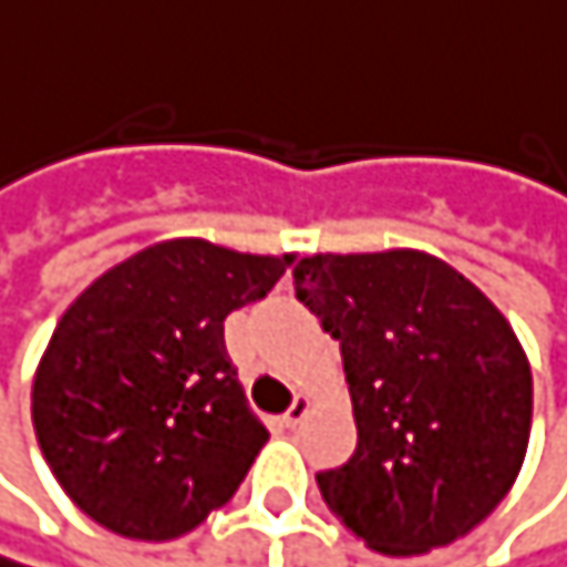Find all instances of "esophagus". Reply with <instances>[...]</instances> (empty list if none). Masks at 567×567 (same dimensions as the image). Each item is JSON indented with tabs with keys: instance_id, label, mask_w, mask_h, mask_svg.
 <instances>
[{
	"instance_id": "1",
	"label": "esophagus",
	"mask_w": 567,
	"mask_h": 567,
	"mask_svg": "<svg viewBox=\"0 0 567 567\" xmlns=\"http://www.w3.org/2000/svg\"><path fill=\"white\" fill-rule=\"evenodd\" d=\"M306 413H309V396H306V393H299V396L292 400V406H289L286 413H281V423H286V426H296Z\"/></svg>"
}]
</instances>
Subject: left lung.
I'll return each instance as SVG.
<instances>
[{"label": "left lung", "mask_w": 567, "mask_h": 567, "mask_svg": "<svg viewBox=\"0 0 567 567\" xmlns=\"http://www.w3.org/2000/svg\"><path fill=\"white\" fill-rule=\"evenodd\" d=\"M296 296L339 339L355 451L316 474L383 555L464 538L511 491L532 436V367L494 302L423 251L312 255Z\"/></svg>", "instance_id": "8db88e82"}]
</instances>
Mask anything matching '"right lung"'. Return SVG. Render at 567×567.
<instances>
[{
	"mask_svg": "<svg viewBox=\"0 0 567 567\" xmlns=\"http://www.w3.org/2000/svg\"><path fill=\"white\" fill-rule=\"evenodd\" d=\"M289 261L161 241L63 312L35 370L32 426L86 517L171 542L235 497L268 430L228 359L225 319L265 299Z\"/></svg>",
	"mask_w": 567,
	"mask_h": 567,
	"instance_id": "add662e5",
	"label": "right lung"
}]
</instances>
